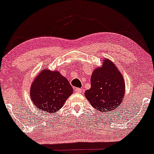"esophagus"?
Here are the masks:
<instances>
[{
	"label": "esophagus",
	"mask_w": 154,
	"mask_h": 154,
	"mask_svg": "<svg viewBox=\"0 0 154 154\" xmlns=\"http://www.w3.org/2000/svg\"><path fill=\"white\" fill-rule=\"evenodd\" d=\"M74 91L76 93H81L82 91V88H75Z\"/></svg>",
	"instance_id": "obj_1"
}]
</instances>
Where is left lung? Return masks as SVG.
I'll list each match as a JSON object with an SVG mask.
<instances>
[{
	"label": "left lung",
	"instance_id": "8db88e82",
	"mask_svg": "<svg viewBox=\"0 0 154 154\" xmlns=\"http://www.w3.org/2000/svg\"><path fill=\"white\" fill-rule=\"evenodd\" d=\"M124 94L122 75L113 63L105 59L103 67L93 72L91 88L85 91V97L95 109L108 113L120 105Z\"/></svg>",
	"mask_w": 154,
	"mask_h": 154
}]
</instances>
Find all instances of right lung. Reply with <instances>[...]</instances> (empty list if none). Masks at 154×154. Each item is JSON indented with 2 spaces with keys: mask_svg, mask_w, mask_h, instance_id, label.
Returning a JSON list of instances; mask_svg holds the SVG:
<instances>
[{
  "mask_svg": "<svg viewBox=\"0 0 154 154\" xmlns=\"http://www.w3.org/2000/svg\"><path fill=\"white\" fill-rule=\"evenodd\" d=\"M72 87L58 71L43 70L31 87V98L39 109L54 113L72 94Z\"/></svg>",
  "mask_w": 154,
  "mask_h": 154,
  "instance_id": "1",
  "label": "right lung"
}]
</instances>
